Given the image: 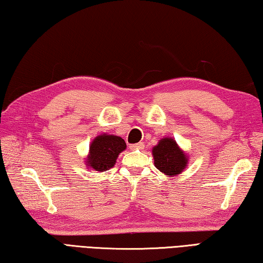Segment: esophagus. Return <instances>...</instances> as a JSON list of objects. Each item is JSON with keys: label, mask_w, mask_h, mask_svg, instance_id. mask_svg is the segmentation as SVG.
<instances>
[{"label": "esophagus", "mask_w": 263, "mask_h": 263, "mask_svg": "<svg viewBox=\"0 0 263 263\" xmlns=\"http://www.w3.org/2000/svg\"><path fill=\"white\" fill-rule=\"evenodd\" d=\"M143 147H145L143 142H139V143H136V145H132L131 149H143Z\"/></svg>", "instance_id": "34e87169"}]
</instances>
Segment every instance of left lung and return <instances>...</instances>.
Masks as SVG:
<instances>
[{"mask_svg": "<svg viewBox=\"0 0 263 263\" xmlns=\"http://www.w3.org/2000/svg\"><path fill=\"white\" fill-rule=\"evenodd\" d=\"M154 164L167 177H177L187 167L189 157L172 137H165L153 147Z\"/></svg>", "mask_w": 263, "mask_h": 263, "instance_id": "1", "label": "left lung"}]
</instances>
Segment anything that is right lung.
<instances>
[{
	"label": "right lung",
	"mask_w": 263,
	"mask_h": 263,
	"mask_svg": "<svg viewBox=\"0 0 263 263\" xmlns=\"http://www.w3.org/2000/svg\"><path fill=\"white\" fill-rule=\"evenodd\" d=\"M125 149L126 143L121 137L102 133L90 143L85 165L98 172L108 171L115 165L118 155Z\"/></svg>",
	"instance_id": "add662e5"
}]
</instances>
